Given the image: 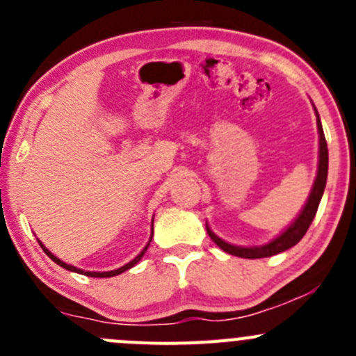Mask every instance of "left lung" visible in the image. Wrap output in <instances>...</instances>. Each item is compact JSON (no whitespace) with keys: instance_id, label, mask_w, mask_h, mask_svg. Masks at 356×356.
<instances>
[{"instance_id":"1","label":"left lung","mask_w":356,"mask_h":356,"mask_svg":"<svg viewBox=\"0 0 356 356\" xmlns=\"http://www.w3.org/2000/svg\"><path fill=\"white\" fill-rule=\"evenodd\" d=\"M315 117H317V131H318V165H317V177H315L314 186H312V191L308 195L307 203L303 204L301 211L298 213V217L281 232L279 236H275L272 241L265 243L260 246H238L231 245V243L224 241L222 238H218L213 231L210 229V225L207 224V232L211 238V241L215 243L220 250H224L225 253L234 254V257L241 258H265L272 257V254L282 253V251L289 250L294 245L301 241L305 234H307L308 227H310L312 220H314L315 213H317L318 203H321L322 195H324L325 182H327V168H329V153H327V143H325L324 129H322L321 117H318V111L314 106Z\"/></svg>"}]
</instances>
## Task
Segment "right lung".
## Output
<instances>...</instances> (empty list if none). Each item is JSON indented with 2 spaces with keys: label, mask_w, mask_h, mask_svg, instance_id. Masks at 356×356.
I'll list each match as a JSON object with an SVG mask.
<instances>
[{
  "label": "right lung",
  "mask_w": 356,
  "mask_h": 356,
  "mask_svg": "<svg viewBox=\"0 0 356 356\" xmlns=\"http://www.w3.org/2000/svg\"><path fill=\"white\" fill-rule=\"evenodd\" d=\"M152 229H153V222H152ZM152 238H153V231H152V236H149V241H148V245H146L145 248H143L141 250V253L138 254V257L136 258H132L131 261H129V264H125L124 267H118V268H115V270H108V272H91V270H82V268H77V267H74V265H68V264H65V261L63 260H60L58 257H55V254L51 253V251L48 250V248H46L44 245H42L41 241H39V245H41V248L42 250H44V253L48 254L49 258H51L53 261H55V264H58L60 267H63V268H67V270H70V272H77V274H82V275H88V277H113V275H118V274H122V272H125V270H129V268H132L134 267L136 264H138L139 260H141L143 258V254L146 253V250H148V246H149V243H152Z\"/></svg>",
  "instance_id": "right-lung-1"
}]
</instances>
